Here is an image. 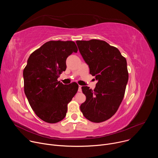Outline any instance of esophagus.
<instances>
[{"label": "esophagus", "instance_id": "obj_1", "mask_svg": "<svg viewBox=\"0 0 158 158\" xmlns=\"http://www.w3.org/2000/svg\"><path fill=\"white\" fill-rule=\"evenodd\" d=\"M81 87H82L81 85H79V89H78V91H79V92H81V91H82Z\"/></svg>", "mask_w": 158, "mask_h": 158}]
</instances>
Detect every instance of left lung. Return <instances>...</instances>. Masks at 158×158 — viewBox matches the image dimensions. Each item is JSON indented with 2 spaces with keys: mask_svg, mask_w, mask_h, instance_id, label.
I'll return each instance as SVG.
<instances>
[{
  "mask_svg": "<svg viewBox=\"0 0 158 158\" xmlns=\"http://www.w3.org/2000/svg\"><path fill=\"white\" fill-rule=\"evenodd\" d=\"M76 44L90 74L98 81L94 91L82 87L86 99L81 110L90 121H105L116 113L124 96L129 78L126 59L104 40H77Z\"/></svg>",
  "mask_w": 158,
  "mask_h": 158,
  "instance_id": "8db88e82",
  "label": "left lung"
}]
</instances>
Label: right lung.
Here are the masks:
<instances>
[{
	"label": "right lung",
	"mask_w": 158,
	"mask_h": 158,
	"mask_svg": "<svg viewBox=\"0 0 158 158\" xmlns=\"http://www.w3.org/2000/svg\"><path fill=\"white\" fill-rule=\"evenodd\" d=\"M77 48L73 41L51 40L33 52L23 71L24 93L35 114L42 121L56 123L66 115L67 104L79 85L57 81L66 69V59Z\"/></svg>",
	"instance_id": "add662e5"
}]
</instances>
